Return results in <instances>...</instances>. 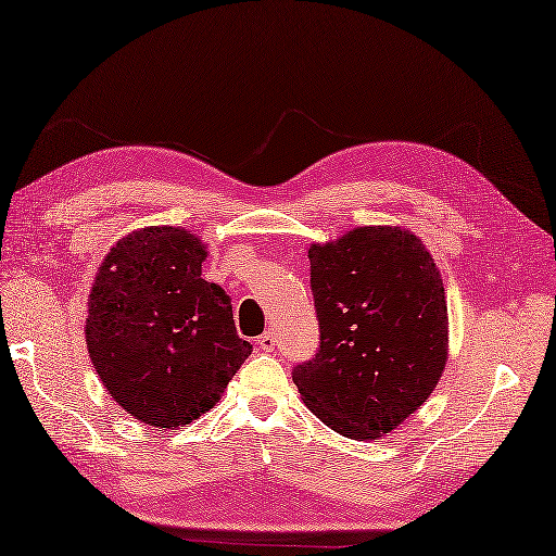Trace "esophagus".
<instances>
[{
    "instance_id": "34e87169",
    "label": "esophagus",
    "mask_w": 556,
    "mask_h": 556,
    "mask_svg": "<svg viewBox=\"0 0 556 556\" xmlns=\"http://www.w3.org/2000/svg\"><path fill=\"white\" fill-rule=\"evenodd\" d=\"M275 346H277V339H275V332H269V329H267V332L265 334H260L257 337V349L260 351H275Z\"/></svg>"
}]
</instances>
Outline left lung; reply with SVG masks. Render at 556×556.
<instances>
[{"label": "left lung", "mask_w": 556, "mask_h": 556, "mask_svg": "<svg viewBox=\"0 0 556 556\" xmlns=\"http://www.w3.org/2000/svg\"><path fill=\"white\" fill-rule=\"evenodd\" d=\"M320 351L293 370L303 404L349 440H377L428 399L448 356L442 275L416 233L358 227L313 243Z\"/></svg>", "instance_id": "8db88e82"}]
</instances>
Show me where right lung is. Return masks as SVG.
Wrapping results in <instances>:
<instances>
[{
	"label": "right lung",
	"instance_id": "1",
	"mask_svg": "<svg viewBox=\"0 0 556 556\" xmlns=\"http://www.w3.org/2000/svg\"><path fill=\"white\" fill-rule=\"evenodd\" d=\"M205 243L181 227L116 241L92 279L86 344L100 382L152 428H184L222 399L253 346L231 301L203 279Z\"/></svg>",
	"mask_w": 556,
	"mask_h": 556
}]
</instances>
